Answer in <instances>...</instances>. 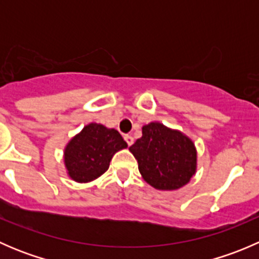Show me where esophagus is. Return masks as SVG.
Here are the masks:
<instances>
[{
    "label": "esophagus",
    "instance_id": "esophagus-1",
    "mask_svg": "<svg viewBox=\"0 0 259 259\" xmlns=\"http://www.w3.org/2000/svg\"><path fill=\"white\" fill-rule=\"evenodd\" d=\"M124 139H125V142H126V144L129 146L133 145V143H134V138H133L132 135H125Z\"/></svg>",
    "mask_w": 259,
    "mask_h": 259
}]
</instances>
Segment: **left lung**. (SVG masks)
Segmentation results:
<instances>
[{
    "mask_svg": "<svg viewBox=\"0 0 259 259\" xmlns=\"http://www.w3.org/2000/svg\"><path fill=\"white\" fill-rule=\"evenodd\" d=\"M129 149L143 178L155 189H179L195 173L197 151L192 140L160 122L144 125L143 137Z\"/></svg>",
    "mask_w": 259,
    "mask_h": 259,
    "instance_id": "left-lung-1",
    "label": "left lung"
}]
</instances>
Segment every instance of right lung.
Returning <instances> with one entry per match:
<instances>
[{"label": "right lung", "instance_id": "1", "mask_svg": "<svg viewBox=\"0 0 259 259\" xmlns=\"http://www.w3.org/2000/svg\"><path fill=\"white\" fill-rule=\"evenodd\" d=\"M127 146L119 132L91 122L65 148V166L70 178L88 183L103 176L116 151Z\"/></svg>", "mask_w": 259, "mask_h": 259}]
</instances>
